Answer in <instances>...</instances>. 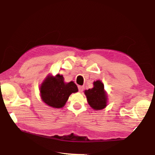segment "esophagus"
<instances>
[{
  "label": "esophagus",
  "instance_id": "esophagus-1",
  "mask_svg": "<svg viewBox=\"0 0 155 155\" xmlns=\"http://www.w3.org/2000/svg\"><path fill=\"white\" fill-rule=\"evenodd\" d=\"M78 91H79L80 92H83L84 89H85V87H84L83 86H78Z\"/></svg>",
  "mask_w": 155,
  "mask_h": 155
}]
</instances>
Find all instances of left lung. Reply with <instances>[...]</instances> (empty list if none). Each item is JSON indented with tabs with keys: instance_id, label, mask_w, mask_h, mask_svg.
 Returning <instances> with one entry per match:
<instances>
[{
	"instance_id": "obj_1",
	"label": "left lung",
	"mask_w": 155,
	"mask_h": 155,
	"mask_svg": "<svg viewBox=\"0 0 155 155\" xmlns=\"http://www.w3.org/2000/svg\"><path fill=\"white\" fill-rule=\"evenodd\" d=\"M94 87L84 91L90 106L94 110H101L105 108L108 102L107 91L104 90V84L101 80L94 81Z\"/></svg>"
}]
</instances>
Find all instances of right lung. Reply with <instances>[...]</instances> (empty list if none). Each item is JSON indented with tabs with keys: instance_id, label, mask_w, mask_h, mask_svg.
Listing matches in <instances>:
<instances>
[{
	"instance_id": "add662e5",
	"label": "right lung",
	"mask_w": 155,
	"mask_h": 155,
	"mask_svg": "<svg viewBox=\"0 0 155 155\" xmlns=\"http://www.w3.org/2000/svg\"><path fill=\"white\" fill-rule=\"evenodd\" d=\"M78 91L77 86L73 81L65 83L63 75L59 74L55 76L48 74L40 87L41 101L55 109L64 107L69 96Z\"/></svg>"
}]
</instances>
